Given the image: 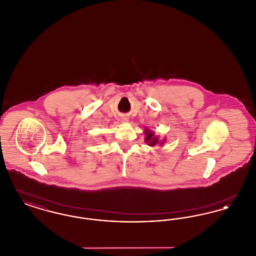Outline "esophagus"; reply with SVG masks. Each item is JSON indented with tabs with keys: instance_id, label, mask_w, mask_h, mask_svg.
Here are the masks:
<instances>
[{
	"instance_id": "34e87169",
	"label": "esophagus",
	"mask_w": 256,
	"mask_h": 256,
	"mask_svg": "<svg viewBox=\"0 0 256 256\" xmlns=\"http://www.w3.org/2000/svg\"><path fill=\"white\" fill-rule=\"evenodd\" d=\"M122 121H124V122H128V118H126V117H124V118L122 119Z\"/></svg>"
}]
</instances>
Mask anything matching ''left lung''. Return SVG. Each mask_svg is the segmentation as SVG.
<instances>
[{"label": "left lung", "instance_id": "8db88e82", "mask_svg": "<svg viewBox=\"0 0 256 256\" xmlns=\"http://www.w3.org/2000/svg\"><path fill=\"white\" fill-rule=\"evenodd\" d=\"M145 135H146V139H145V142L148 146H156L158 143H159L158 137L154 135V132L150 130L148 128L145 130ZM162 143V142H161Z\"/></svg>", "mask_w": 256, "mask_h": 256}]
</instances>
